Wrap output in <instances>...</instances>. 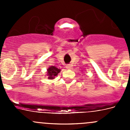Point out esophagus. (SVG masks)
Returning <instances> with one entry per match:
<instances>
[{"label": "esophagus", "instance_id": "34e87169", "mask_svg": "<svg viewBox=\"0 0 130 130\" xmlns=\"http://www.w3.org/2000/svg\"><path fill=\"white\" fill-rule=\"evenodd\" d=\"M72 65H66V68L67 69H68V70H70V69H72Z\"/></svg>", "mask_w": 130, "mask_h": 130}]
</instances>
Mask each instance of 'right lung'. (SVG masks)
I'll list each match as a JSON object with an SVG mask.
<instances>
[{
    "label": "right lung",
    "instance_id": "1",
    "mask_svg": "<svg viewBox=\"0 0 130 130\" xmlns=\"http://www.w3.org/2000/svg\"><path fill=\"white\" fill-rule=\"evenodd\" d=\"M61 70L55 66H51L47 70V75L48 76L49 79H53L55 77L57 76L58 73H60Z\"/></svg>",
    "mask_w": 130,
    "mask_h": 130
}]
</instances>
